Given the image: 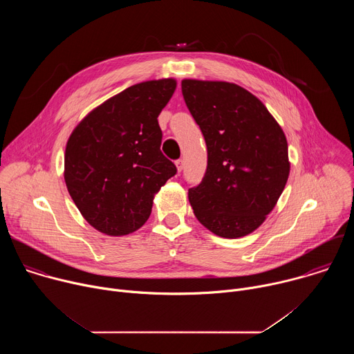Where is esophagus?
Here are the masks:
<instances>
[{
    "instance_id": "1",
    "label": "esophagus",
    "mask_w": 354,
    "mask_h": 354,
    "mask_svg": "<svg viewBox=\"0 0 354 354\" xmlns=\"http://www.w3.org/2000/svg\"><path fill=\"white\" fill-rule=\"evenodd\" d=\"M175 165H176V169H178V172H180V171L183 169V161H182V160H178V161H175Z\"/></svg>"
}]
</instances>
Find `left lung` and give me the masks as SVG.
Wrapping results in <instances>:
<instances>
[{"label": "left lung", "mask_w": 354, "mask_h": 354, "mask_svg": "<svg viewBox=\"0 0 354 354\" xmlns=\"http://www.w3.org/2000/svg\"><path fill=\"white\" fill-rule=\"evenodd\" d=\"M182 93L207 145L205 178L189 189L193 213L218 236H245L262 225L287 183L284 131L236 84L183 80Z\"/></svg>", "instance_id": "1"}]
</instances>
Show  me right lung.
<instances>
[{
  "label": "right lung",
  "mask_w": 354,
  "mask_h": 354,
  "mask_svg": "<svg viewBox=\"0 0 354 354\" xmlns=\"http://www.w3.org/2000/svg\"><path fill=\"white\" fill-rule=\"evenodd\" d=\"M175 88L174 78L131 85L73 130L64 180L82 217L99 232L122 236L142 227L156 193L176 174L161 153L158 124Z\"/></svg>",
  "instance_id": "obj_1"
}]
</instances>
